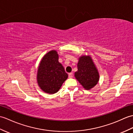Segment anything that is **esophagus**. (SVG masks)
Wrapping results in <instances>:
<instances>
[{
  "label": "esophagus",
  "instance_id": "1",
  "mask_svg": "<svg viewBox=\"0 0 133 133\" xmlns=\"http://www.w3.org/2000/svg\"><path fill=\"white\" fill-rule=\"evenodd\" d=\"M69 77L70 78H71L73 77V73L72 72H70L69 74Z\"/></svg>",
  "mask_w": 133,
  "mask_h": 133
}]
</instances>
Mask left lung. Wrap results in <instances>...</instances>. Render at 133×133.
I'll return each instance as SVG.
<instances>
[{
  "label": "left lung",
  "instance_id": "obj_1",
  "mask_svg": "<svg viewBox=\"0 0 133 133\" xmlns=\"http://www.w3.org/2000/svg\"><path fill=\"white\" fill-rule=\"evenodd\" d=\"M75 76L86 89H90L97 84L99 75L90 57L82 56L79 58Z\"/></svg>",
  "mask_w": 133,
  "mask_h": 133
}]
</instances>
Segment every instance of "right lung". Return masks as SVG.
Wrapping results in <instances>:
<instances>
[{
  "instance_id": "add662e5",
  "label": "right lung",
  "mask_w": 133,
  "mask_h": 133,
  "mask_svg": "<svg viewBox=\"0 0 133 133\" xmlns=\"http://www.w3.org/2000/svg\"><path fill=\"white\" fill-rule=\"evenodd\" d=\"M68 78L63 66L58 62L55 50L48 52L43 57L38 67L37 82L39 87L48 94L56 93Z\"/></svg>"
}]
</instances>
